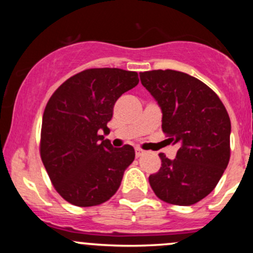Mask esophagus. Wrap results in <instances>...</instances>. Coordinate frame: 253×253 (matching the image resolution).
I'll use <instances>...</instances> for the list:
<instances>
[{"label": "esophagus", "mask_w": 253, "mask_h": 253, "mask_svg": "<svg viewBox=\"0 0 253 253\" xmlns=\"http://www.w3.org/2000/svg\"><path fill=\"white\" fill-rule=\"evenodd\" d=\"M143 153H144V152H143L142 149H139V148H136V157L137 158H139L141 155H143Z\"/></svg>", "instance_id": "esophagus-1"}]
</instances>
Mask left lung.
Listing matches in <instances>:
<instances>
[{
    "mask_svg": "<svg viewBox=\"0 0 253 253\" xmlns=\"http://www.w3.org/2000/svg\"><path fill=\"white\" fill-rule=\"evenodd\" d=\"M159 104L162 128L175 159L160 153L162 168L149 176L155 195L167 203L191 206L215 188L230 159V117L219 96L200 79L172 70L139 73Z\"/></svg>",
    "mask_w": 253,
    "mask_h": 253,
    "instance_id": "1",
    "label": "left lung"
}]
</instances>
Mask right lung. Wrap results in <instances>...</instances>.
I'll list each match as a JSON object with an SVG mask.
<instances>
[{
  "mask_svg": "<svg viewBox=\"0 0 253 253\" xmlns=\"http://www.w3.org/2000/svg\"><path fill=\"white\" fill-rule=\"evenodd\" d=\"M138 73L90 68L61 84L42 115L40 155L61 197L78 207L110 200L134 160L132 145L114 148L100 135L117 99L138 84Z\"/></svg>",
  "mask_w": 253,
  "mask_h": 253,
  "instance_id": "1",
  "label": "right lung"
}]
</instances>
